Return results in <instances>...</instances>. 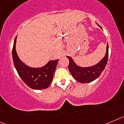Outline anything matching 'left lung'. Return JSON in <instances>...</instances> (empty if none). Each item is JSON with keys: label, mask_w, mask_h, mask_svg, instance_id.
Segmentation results:
<instances>
[{"label": "left lung", "mask_w": 124, "mask_h": 124, "mask_svg": "<svg viewBox=\"0 0 124 124\" xmlns=\"http://www.w3.org/2000/svg\"><path fill=\"white\" fill-rule=\"evenodd\" d=\"M109 56V46L107 44V49L105 56L97 64L89 67H81L76 64L70 56H67L70 60L68 68L70 73L76 81L81 83H87L94 81L99 77L104 71Z\"/></svg>", "instance_id": "obj_1"}]
</instances>
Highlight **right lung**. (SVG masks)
Returning a JSON list of instances; mask_svg holds the SVG:
<instances>
[{"label":"right lung","mask_w":124,"mask_h":124,"mask_svg":"<svg viewBox=\"0 0 124 124\" xmlns=\"http://www.w3.org/2000/svg\"><path fill=\"white\" fill-rule=\"evenodd\" d=\"M17 37L14 40L12 57L14 66L20 77L28 87L33 89L40 90L50 86L59 60L50 61L41 68H31L24 64L17 55L15 45Z\"/></svg>","instance_id":"1"}]
</instances>
